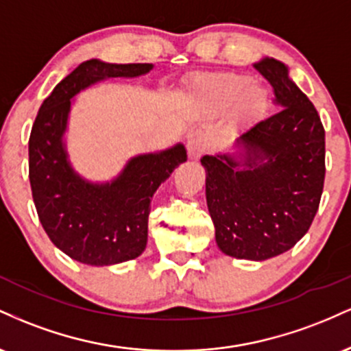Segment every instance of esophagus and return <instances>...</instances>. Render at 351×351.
Segmentation results:
<instances>
[{"mask_svg": "<svg viewBox=\"0 0 351 351\" xmlns=\"http://www.w3.org/2000/svg\"><path fill=\"white\" fill-rule=\"evenodd\" d=\"M186 148H188L189 158H193V160L199 158V156L203 155L208 148L206 135H204L201 130H193L191 134L188 135Z\"/></svg>", "mask_w": 351, "mask_h": 351, "instance_id": "obj_1", "label": "esophagus"}]
</instances>
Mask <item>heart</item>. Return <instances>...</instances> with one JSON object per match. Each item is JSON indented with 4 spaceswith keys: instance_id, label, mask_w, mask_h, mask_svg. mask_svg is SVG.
Wrapping results in <instances>:
<instances>
[{
    "instance_id": "b5f03b06",
    "label": "heart",
    "mask_w": 351,
    "mask_h": 351,
    "mask_svg": "<svg viewBox=\"0 0 351 351\" xmlns=\"http://www.w3.org/2000/svg\"><path fill=\"white\" fill-rule=\"evenodd\" d=\"M195 92L215 114L231 108L232 125L257 122L271 106L267 88L239 72H211L199 75L195 80Z\"/></svg>"
}]
</instances>
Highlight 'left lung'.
<instances>
[{
  "label": "left lung",
  "instance_id": "obj_1",
  "mask_svg": "<svg viewBox=\"0 0 351 351\" xmlns=\"http://www.w3.org/2000/svg\"><path fill=\"white\" fill-rule=\"evenodd\" d=\"M280 112L204 155L206 201L216 244L236 259L265 261L293 247L317 215L325 180V130L315 107L280 60L254 64Z\"/></svg>",
  "mask_w": 351,
  "mask_h": 351
}]
</instances>
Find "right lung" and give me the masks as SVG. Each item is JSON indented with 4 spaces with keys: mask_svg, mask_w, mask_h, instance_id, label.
I'll return each mask as SVG.
<instances>
[{
    "mask_svg": "<svg viewBox=\"0 0 351 351\" xmlns=\"http://www.w3.org/2000/svg\"><path fill=\"white\" fill-rule=\"evenodd\" d=\"M153 64H110L90 59L64 77L43 102L29 136V181L44 231L56 247L87 265H114L147 247L148 215L155 191L186 162V148L136 155L114 180L94 183L69 162L64 135L72 99L107 79L140 77Z\"/></svg>",
    "mask_w": 351,
    "mask_h": 351,
    "instance_id": "right-lung-1",
    "label": "right lung"
}]
</instances>
